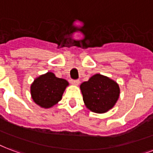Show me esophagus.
I'll return each instance as SVG.
<instances>
[{"instance_id":"obj_1","label":"esophagus","mask_w":153,"mask_h":153,"mask_svg":"<svg viewBox=\"0 0 153 153\" xmlns=\"http://www.w3.org/2000/svg\"><path fill=\"white\" fill-rule=\"evenodd\" d=\"M71 83L73 84V85H79V83H80V81L78 80V79H76V80H71Z\"/></svg>"}]
</instances>
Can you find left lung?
Instances as JSON below:
<instances>
[{
  "label": "left lung",
  "instance_id": "8db88e82",
  "mask_svg": "<svg viewBox=\"0 0 153 153\" xmlns=\"http://www.w3.org/2000/svg\"><path fill=\"white\" fill-rule=\"evenodd\" d=\"M86 107L95 113H105L113 107L119 97V85L100 74L94 75L81 85Z\"/></svg>",
  "mask_w": 153,
  "mask_h": 153
}]
</instances>
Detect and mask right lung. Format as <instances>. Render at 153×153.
I'll return each instance as SVG.
<instances>
[{"mask_svg": "<svg viewBox=\"0 0 153 153\" xmlns=\"http://www.w3.org/2000/svg\"><path fill=\"white\" fill-rule=\"evenodd\" d=\"M68 83L66 80L56 77L52 72H48L35 79L30 92L34 102L41 107L49 108L56 105Z\"/></svg>", "mask_w": 153, "mask_h": 153, "instance_id": "obj_1", "label": "right lung"}]
</instances>
